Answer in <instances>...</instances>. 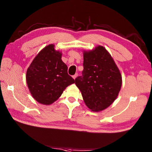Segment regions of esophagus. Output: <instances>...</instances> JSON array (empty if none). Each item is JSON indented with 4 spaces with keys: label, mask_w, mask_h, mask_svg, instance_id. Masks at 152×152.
I'll return each mask as SVG.
<instances>
[{
    "label": "esophagus",
    "mask_w": 152,
    "mask_h": 152,
    "mask_svg": "<svg viewBox=\"0 0 152 152\" xmlns=\"http://www.w3.org/2000/svg\"><path fill=\"white\" fill-rule=\"evenodd\" d=\"M77 76H78V74H74V76H72V78L74 79V80H75L76 79V77Z\"/></svg>",
    "instance_id": "esophagus-1"
}]
</instances>
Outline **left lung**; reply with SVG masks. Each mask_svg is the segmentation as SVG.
Wrapping results in <instances>:
<instances>
[{
	"label": "left lung",
	"instance_id": "1",
	"mask_svg": "<svg viewBox=\"0 0 152 152\" xmlns=\"http://www.w3.org/2000/svg\"><path fill=\"white\" fill-rule=\"evenodd\" d=\"M82 75L75 79L86 106L99 112L110 105L120 91V72L108 51L99 46L83 53Z\"/></svg>",
	"mask_w": 152,
	"mask_h": 152
}]
</instances>
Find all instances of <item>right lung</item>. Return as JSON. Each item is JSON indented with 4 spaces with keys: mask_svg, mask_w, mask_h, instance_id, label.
<instances>
[{
    "mask_svg": "<svg viewBox=\"0 0 152 152\" xmlns=\"http://www.w3.org/2000/svg\"><path fill=\"white\" fill-rule=\"evenodd\" d=\"M62 54L50 44L42 50L28 68L26 80L33 97L39 103L51 104L67 86L75 82L68 74Z\"/></svg>",
    "mask_w": 152,
    "mask_h": 152,
    "instance_id": "right-lung-1",
    "label": "right lung"
}]
</instances>
